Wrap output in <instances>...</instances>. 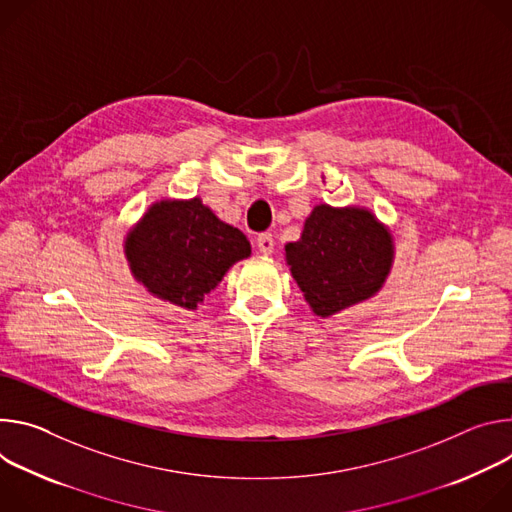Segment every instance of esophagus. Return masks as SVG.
I'll return each instance as SVG.
<instances>
[{"instance_id":"1","label":"esophagus","mask_w":512,"mask_h":512,"mask_svg":"<svg viewBox=\"0 0 512 512\" xmlns=\"http://www.w3.org/2000/svg\"><path fill=\"white\" fill-rule=\"evenodd\" d=\"M256 246H258V250L262 252V254H272V250H274V240H272V234H260L258 238H256Z\"/></svg>"}]
</instances>
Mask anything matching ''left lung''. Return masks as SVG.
<instances>
[{
	"label": "left lung",
	"instance_id": "8db88e82",
	"mask_svg": "<svg viewBox=\"0 0 512 512\" xmlns=\"http://www.w3.org/2000/svg\"><path fill=\"white\" fill-rule=\"evenodd\" d=\"M287 264L319 317L335 315L376 295L392 266V236L360 207L317 205L297 242L285 246Z\"/></svg>",
	"mask_w": 512,
	"mask_h": 512
}]
</instances>
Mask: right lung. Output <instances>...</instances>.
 <instances>
[{
	"instance_id": "obj_1",
	"label": "right lung",
	"mask_w": 512,
	"mask_h": 512,
	"mask_svg": "<svg viewBox=\"0 0 512 512\" xmlns=\"http://www.w3.org/2000/svg\"><path fill=\"white\" fill-rule=\"evenodd\" d=\"M126 256L152 295L195 309L227 268L250 256V242L195 197L154 203L128 234Z\"/></svg>"
}]
</instances>
